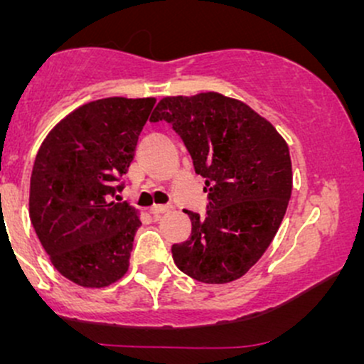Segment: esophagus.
Listing matches in <instances>:
<instances>
[{
    "label": "esophagus",
    "mask_w": 364,
    "mask_h": 364,
    "mask_svg": "<svg viewBox=\"0 0 364 364\" xmlns=\"http://www.w3.org/2000/svg\"><path fill=\"white\" fill-rule=\"evenodd\" d=\"M169 205H152L150 207V214L152 215H162V214H166V212H169Z\"/></svg>",
    "instance_id": "obj_1"
}]
</instances>
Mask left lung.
I'll return each mask as SVG.
<instances>
[{
  "label": "left lung",
  "instance_id": "left-lung-1",
  "mask_svg": "<svg viewBox=\"0 0 364 364\" xmlns=\"http://www.w3.org/2000/svg\"><path fill=\"white\" fill-rule=\"evenodd\" d=\"M150 121L173 124L208 191L205 217L185 210L191 236L173 245L174 263L205 284L243 277L272 243L289 203L286 140L252 107L217 92L161 99Z\"/></svg>",
  "mask_w": 364,
  "mask_h": 364
}]
</instances>
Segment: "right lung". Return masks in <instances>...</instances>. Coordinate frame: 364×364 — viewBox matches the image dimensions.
<instances>
[{"mask_svg": "<svg viewBox=\"0 0 364 364\" xmlns=\"http://www.w3.org/2000/svg\"><path fill=\"white\" fill-rule=\"evenodd\" d=\"M156 99L107 97L70 112L46 136L31 176L28 214L54 269L83 287L127 274L139 210L118 202L119 179Z\"/></svg>", "mask_w": 364, "mask_h": 364, "instance_id": "obj_1", "label": "right lung"}]
</instances>
